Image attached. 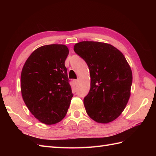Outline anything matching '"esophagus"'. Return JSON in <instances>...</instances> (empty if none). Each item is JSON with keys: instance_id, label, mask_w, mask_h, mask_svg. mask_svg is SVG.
Listing matches in <instances>:
<instances>
[{"instance_id": "34e87169", "label": "esophagus", "mask_w": 156, "mask_h": 156, "mask_svg": "<svg viewBox=\"0 0 156 156\" xmlns=\"http://www.w3.org/2000/svg\"><path fill=\"white\" fill-rule=\"evenodd\" d=\"M73 83H74V84H75V85H77L78 83H79V81H78V80H73Z\"/></svg>"}]
</instances>
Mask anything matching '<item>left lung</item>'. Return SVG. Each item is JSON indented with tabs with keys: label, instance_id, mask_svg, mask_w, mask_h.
<instances>
[{
	"label": "left lung",
	"instance_id": "left-lung-1",
	"mask_svg": "<svg viewBox=\"0 0 156 156\" xmlns=\"http://www.w3.org/2000/svg\"><path fill=\"white\" fill-rule=\"evenodd\" d=\"M73 49L90 70V88L84 98L88 115L98 123L115 120L130 96L133 77L125 56L114 46L99 41H81Z\"/></svg>",
	"mask_w": 156,
	"mask_h": 156
}]
</instances>
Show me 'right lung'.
I'll use <instances>...</instances> for the list:
<instances>
[{"instance_id": "add662e5", "label": "right lung", "mask_w": 156, "mask_h": 156, "mask_svg": "<svg viewBox=\"0 0 156 156\" xmlns=\"http://www.w3.org/2000/svg\"><path fill=\"white\" fill-rule=\"evenodd\" d=\"M68 54L65 45L41 46L32 52L22 69L23 100L32 114L45 124L62 120L73 97L64 64Z\"/></svg>"}]
</instances>
